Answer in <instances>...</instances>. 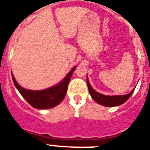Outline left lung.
<instances>
[{"instance_id":"8db88e82","label":"left lung","mask_w":150,"mask_h":150,"mask_svg":"<svg viewBox=\"0 0 150 150\" xmlns=\"http://www.w3.org/2000/svg\"><path fill=\"white\" fill-rule=\"evenodd\" d=\"M86 82L87 86H88V89L90 96L97 103L100 105H103L104 107H116L119 105L123 104L124 103H125L127 100L129 99L133 92L135 90V88L132 90L129 93L126 94V95H116V96H107V95H103V94L99 93L96 91H95L93 88L91 86V85L89 84V79L86 77Z\"/></svg>"}]
</instances>
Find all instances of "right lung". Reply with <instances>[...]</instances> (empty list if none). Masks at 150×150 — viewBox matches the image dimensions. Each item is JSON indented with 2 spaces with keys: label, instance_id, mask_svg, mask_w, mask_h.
Returning <instances> with one entry per match:
<instances>
[{
  "label": "right lung",
  "instance_id": "add662e5",
  "mask_svg": "<svg viewBox=\"0 0 150 150\" xmlns=\"http://www.w3.org/2000/svg\"><path fill=\"white\" fill-rule=\"evenodd\" d=\"M75 68L76 66H75L59 83L43 90L24 89L16 82L12 73L11 76L16 89L32 107L40 110L50 109L56 107L64 100L67 93L68 83Z\"/></svg>",
  "mask_w": 150,
  "mask_h": 150
}]
</instances>
